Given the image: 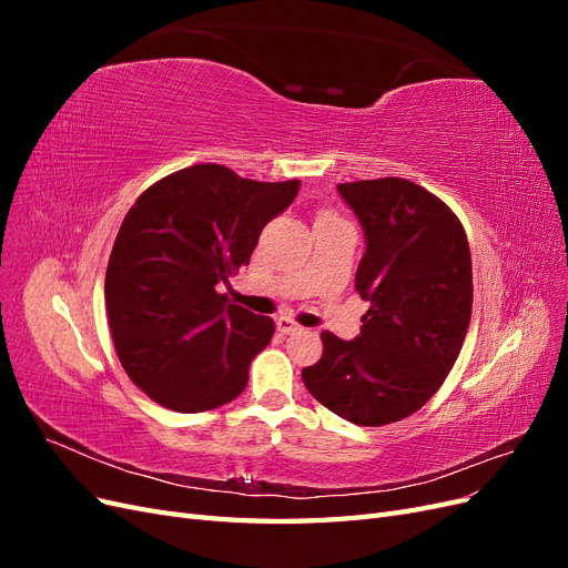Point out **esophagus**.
<instances>
[{
  "instance_id": "1",
  "label": "esophagus",
  "mask_w": 568,
  "mask_h": 568,
  "mask_svg": "<svg viewBox=\"0 0 568 568\" xmlns=\"http://www.w3.org/2000/svg\"><path fill=\"white\" fill-rule=\"evenodd\" d=\"M301 329H303V326L298 322L291 320V317H280L277 320V332H282V334H296Z\"/></svg>"
}]
</instances>
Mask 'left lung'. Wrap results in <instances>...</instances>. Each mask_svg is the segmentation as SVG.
<instances>
[{
  "label": "left lung",
  "instance_id": "left-lung-1",
  "mask_svg": "<svg viewBox=\"0 0 568 568\" xmlns=\"http://www.w3.org/2000/svg\"><path fill=\"white\" fill-rule=\"evenodd\" d=\"M365 232L355 291L369 301L353 341L322 332L320 363L303 384L334 415L384 426L440 388L471 320V255L462 222L403 178L336 184Z\"/></svg>",
  "mask_w": 568,
  "mask_h": 568
}]
</instances>
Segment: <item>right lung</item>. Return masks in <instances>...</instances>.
<instances>
[{
	"label": "right lung",
	"instance_id": "right-lung-1",
	"mask_svg": "<svg viewBox=\"0 0 568 568\" xmlns=\"http://www.w3.org/2000/svg\"><path fill=\"white\" fill-rule=\"evenodd\" d=\"M301 180L255 182L201 163L134 201L106 267L113 346L136 388L175 412H205L246 388L270 317L227 305L217 284L248 265L257 236L294 203Z\"/></svg>",
	"mask_w": 568,
	"mask_h": 568
}]
</instances>
